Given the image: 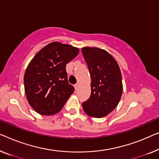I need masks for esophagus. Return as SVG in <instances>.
<instances>
[{
  "instance_id": "obj_1",
  "label": "esophagus",
  "mask_w": 159,
  "mask_h": 159,
  "mask_svg": "<svg viewBox=\"0 0 159 159\" xmlns=\"http://www.w3.org/2000/svg\"><path fill=\"white\" fill-rule=\"evenodd\" d=\"M79 86H80V84H79V83H77V84H75V86H74V87H75V90H76V91H77V90H78V89H79Z\"/></svg>"
}]
</instances>
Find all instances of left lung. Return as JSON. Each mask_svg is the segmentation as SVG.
<instances>
[{"mask_svg": "<svg viewBox=\"0 0 159 159\" xmlns=\"http://www.w3.org/2000/svg\"><path fill=\"white\" fill-rule=\"evenodd\" d=\"M81 51L91 79V94L82 103L83 108L90 116L102 118L115 109L121 98V72L116 61L105 50L84 47Z\"/></svg>", "mask_w": 159, "mask_h": 159, "instance_id": "obj_1", "label": "left lung"}]
</instances>
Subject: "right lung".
Returning <instances> with one entry per match:
<instances>
[{
	"instance_id": "obj_1",
	"label": "right lung",
	"mask_w": 159,
	"mask_h": 159,
	"mask_svg": "<svg viewBox=\"0 0 159 159\" xmlns=\"http://www.w3.org/2000/svg\"><path fill=\"white\" fill-rule=\"evenodd\" d=\"M79 53V49L70 45L52 42L28 64L24 75L25 92L28 103L39 114L58 113L73 93L66 66Z\"/></svg>"
}]
</instances>
